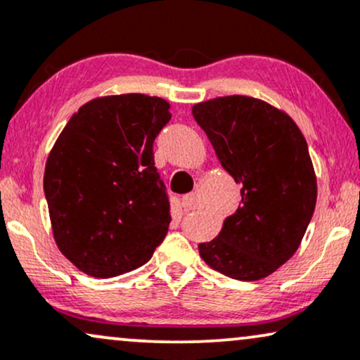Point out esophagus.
I'll return each instance as SVG.
<instances>
[{"mask_svg": "<svg viewBox=\"0 0 360 360\" xmlns=\"http://www.w3.org/2000/svg\"><path fill=\"white\" fill-rule=\"evenodd\" d=\"M181 202H183V207L184 211H191V210H196L198 207V198L194 193H189V194H184L183 199H181Z\"/></svg>", "mask_w": 360, "mask_h": 360, "instance_id": "34e87169", "label": "esophagus"}]
</instances>
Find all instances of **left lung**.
Listing matches in <instances>:
<instances>
[{"label": "left lung", "instance_id": "left-lung-1", "mask_svg": "<svg viewBox=\"0 0 360 360\" xmlns=\"http://www.w3.org/2000/svg\"><path fill=\"white\" fill-rule=\"evenodd\" d=\"M193 115L241 186V206L199 255L229 278H265L293 257L314 216L317 177L304 134L285 112L245 95L196 103Z\"/></svg>", "mask_w": 360, "mask_h": 360}]
</instances>
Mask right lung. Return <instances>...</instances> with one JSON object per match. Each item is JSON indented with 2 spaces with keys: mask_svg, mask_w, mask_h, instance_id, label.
Wrapping results in <instances>:
<instances>
[{
  "mask_svg": "<svg viewBox=\"0 0 360 360\" xmlns=\"http://www.w3.org/2000/svg\"><path fill=\"white\" fill-rule=\"evenodd\" d=\"M169 107L144 94L94 98L56 139L43 189L56 246L84 274L136 270L167 235L169 198L153 146Z\"/></svg>",
  "mask_w": 360,
  "mask_h": 360,
  "instance_id": "add662e5",
  "label": "right lung"
}]
</instances>
